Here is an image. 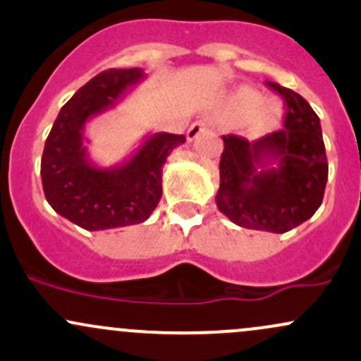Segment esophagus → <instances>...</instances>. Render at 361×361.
Segmentation results:
<instances>
[{"mask_svg": "<svg viewBox=\"0 0 361 361\" xmlns=\"http://www.w3.org/2000/svg\"><path fill=\"white\" fill-rule=\"evenodd\" d=\"M205 130H207V123H205V121H195V123H193V125L188 128L187 138H188L190 142L195 140V138L199 137L202 132H205Z\"/></svg>", "mask_w": 361, "mask_h": 361, "instance_id": "34e87169", "label": "esophagus"}]
</instances>
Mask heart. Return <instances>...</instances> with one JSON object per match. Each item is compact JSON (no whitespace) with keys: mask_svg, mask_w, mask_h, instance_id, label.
<instances>
[{"mask_svg":"<svg viewBox=\"0 0 361 361\" xmlns=\"http://www.w3.org/2000/svg\"><path fill=\"white\" fill-rule=\"evenodd\" d=\"M262 101V94L250 89V87H241V89L236 90V92L229 97V108H231L233 113L240 118L252 116L257 111L259 121L265 123V125H271V123H274L277 120L279 111H277L276 102Z\"/></svg>","mask_w":361,"mask_h":361,"instance_id":"obj_1","label":"heart"}]
</instances>
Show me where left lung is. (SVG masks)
<instances>
[{
  "instance_id": "left-lung-1",
  "label": "left lung",
  "mask_w": 361,
  "mask_h": 361,
  "mask_svg": "<svg viewBox=\"0 0 361 361\" xmlns=\"http://www.w3.org/2000/svg\"><path fill=\"white\" fill-rule=\"evenodd\" d=\"M286 104L284 128L248 142L224 135L217 209L247 229L286 233L314 216L327 183L320 120L295 90L267 82Z\"/></svg>"
}]
</instances>
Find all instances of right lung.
<instances>
[{
    "label": "right lung",
    "mask_w": 361,
    "mask_h": 361,
    "mask_svg": "<svg viewBox=\"0 0 361 361\" xmlns=\"http://www.w3.org/2000/svg\"><path fill=\"white\" fill-rule=\"evenodd\" d=\"M144 78L142 68H111L96 75L63 106L46 138L41 159L46 200L59 216L87 231L149 219L162 195V166L187 140L174 133H150L120 164L102 168L90 159L87 121L114 108Z\"/></svg>",
    "instance_id": "right-lung-1"
}]
</instances>
